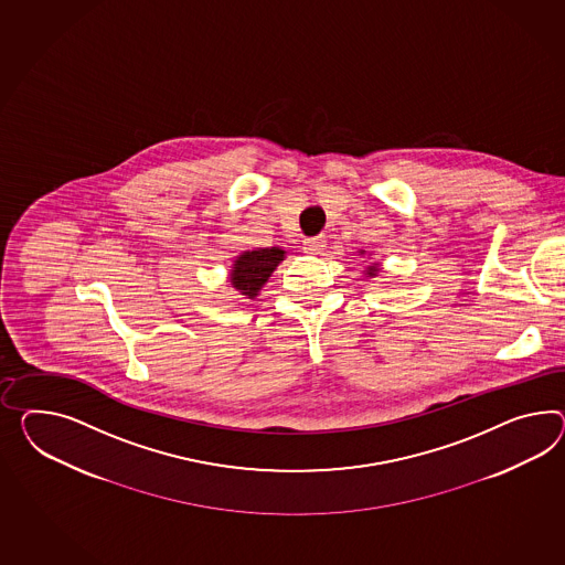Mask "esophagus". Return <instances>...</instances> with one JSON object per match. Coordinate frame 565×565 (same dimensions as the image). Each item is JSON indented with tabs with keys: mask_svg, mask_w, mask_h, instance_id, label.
Masks as SVG:
<instances>
[{
	"mask_svg": "<svg viewBox=\"0 0 565 565\" xmlns=\"http://www.w3.org/2000/svg\"><path fill=\"white\" fill-rule=\"evenodd\" d=\"M323 247H326V237L323 235L303 239V252H307V254H319V252H323Z\"/></svg>",
	"mask_w": 565,
	"mask_h": 565,
	"instance_id": "esophagus-1",
	"label": "esophagus"
}]
</instances>
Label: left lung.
Returning <instances> with one entry per match:
<instances>
[{"instance_id": "left-lung-1", "label": "left lung", "mask_w": 565, "mask_h": 565, "mask_svg": "<svg viewBox=\"0 0 565 565\" xmlns=\"http://www.w3.org/2000/svg\"><path fill=\"white\" fill-rule=\"evenodd\" d=\"M366 252L364 249H359V256H364ZM371 256V254H369ZM381 264L379 262H373V264H369V266H364V278H375L379 273H381V268H379Z\"/></svg>"}]
</instances>
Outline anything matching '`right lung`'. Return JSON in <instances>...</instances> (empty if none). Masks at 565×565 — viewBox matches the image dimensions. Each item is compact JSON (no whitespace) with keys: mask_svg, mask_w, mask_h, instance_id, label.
Masks as SVG:
<instances>
[{"mask_svg":"<svg viewBox=\"0 0 565 565\" xmlns=\"http://www.w3.org/2000/svg\"><path fill=\"white\" fill-rule=\"evenodd\" d=\"M287 258L282 247H256L235 256L230 270V285L244 299H256L273 276L276 266Z\"/></svg>","mask_w":565,"mask_h":565,"instance_id":"right-lung-1","label":"right lung"}]
</instances>
